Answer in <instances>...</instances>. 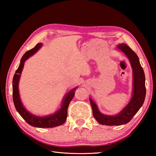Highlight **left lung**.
<instances>
[{"label": "left lung", "instance_id": "1", "mask_svg": "<svg viewBox=\"0 0 156 156\" xmlns=\"http://www.w3.org/2000/svg\"><path fill=\"white\" fill-rule=\"evenodd\" d=\"M116 49L126 55L129 60L133 71V88L131 98L128 103L118 114L107 115L99 111L96 103L89 97L92 108L93 116L98 123L106 126H120L126 124L132 119L143 105L146 96L145 75L138 56L129 46L125 44L117 45Z\"/></svg>", "mask_w": 156, "mask_h": 156}]
</instances>
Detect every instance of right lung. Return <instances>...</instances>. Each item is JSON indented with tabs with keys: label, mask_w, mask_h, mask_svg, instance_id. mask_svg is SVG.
Instances as JSON below:
<instances>
[{
	"label": "right lung",
	"mask_w": 156,
	"mask_h": 156,
	"mask_svg": "<svg viewBox=\"0 0 156 156\" xmlns=\"http://www.w3.org/2000/svg\"><path fill=\"white\" fill-rule=\"evenodd\" d=\"M42 45L43 44L41 43L37 44L34 48L26 52L21 58L20 64L16 70V73L14 74L13 78V100L17 111L29 125L36 127H41V128H50V127L62 125L66 120L69 104L74 96L75 89L77 88L78 87L70 90L66 94L63 98L62 103H61L60 108L53 114L48 116H40L33 115L32 113L26 109L21 100L20 91H19V82H20L21 75L23 67H24L25 62L30 56L35 54L41 48Z\"/></svg>",
	"instance_id": "right-lung-1"
}]
</instances>
